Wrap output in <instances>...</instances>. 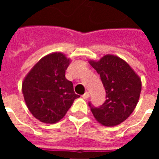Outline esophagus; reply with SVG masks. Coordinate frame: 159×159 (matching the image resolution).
<instances>
[{
  "instance_id": "34e87169",
  "label": "esophagus",
  "mask_w": 159,
  "mask_h": 159,
  "mask_svg": "<svg viewBox=\"0 0 159 159\" xmlns=\"http://www.w3.org/2000/svg\"><path fill=\"white\" fill-rule=\"evenodd\" d=\"M89 92H86V93H84V94H83V99H85V100H87V99H89Z\"/></svg>"
}]
</instances>
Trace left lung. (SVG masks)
Listing matches in <instances>:
<instances>
[{
	"label": "left lung",
	"instance_id": "left-lung-1",
	"mask_svg": "<svg viewBox=\"0 0 159 159\" xmlns=\"http://www.w3.org/2000/svg\"><path fill=\"white\" fill-rule=\"evenodd\" d=\"M100 74L107 100L100 107H91L94 118L104 126H116L129 117L139 101L141 80L128 63L112 54L89 60Z\"/></svg>",
	"mask_w": 159,
	"mask_h": 159
}]
</instances>
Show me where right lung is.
I'll use <instances>...</instances> for the list:
<instances>
[{
    "instance_id": "obj_1",
    "label": "right lung",
    "mask_w": 159,
    "mask_h": 159,
    "mask_svg": "<svg viewBox=\"0 0 159 159\" xmlns=\"http://www.w3.org/2000/svg\"><path fill=\"white\" fill-rule=\"evenodd\" d=\"M70 63L62 52L40 59L23 81L22 92L28 109L36 119L55 123L62 119L76 98L73 83L66 78Z\"/></svg>"
}]
</instances>
